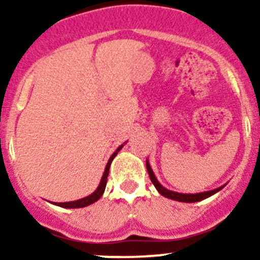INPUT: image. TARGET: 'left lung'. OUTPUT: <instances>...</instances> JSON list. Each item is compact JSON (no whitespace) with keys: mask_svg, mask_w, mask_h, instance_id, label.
Returning <instances> with one entry per match:
<instances>
[{"mask_svg":"<svg viewBox=\"0 0 260 260\" xmlns=\"http://www.w3.org/2000/svg\"><path fill=\"white\" fill-rule=\"evenodd\" d=\"M146 167H147V171H148L149 179H151L152 183H153V185H154V187L157 188V191H158V192L161 193L162 196H165V198L171 199V200L181 201V203H196V201H201V200H204V199L210 198L211 195L216 193L217 191H220L225 186V185L224 186H220V187L215 188V190L205 191V192H199V193H180V192H175V191H171V190H167V188H165L164 186H162L161 183L158 182V180H157L156 176H154L153 171H152L151 166H149L148 159H147V161H146Z\"/></svg>","mask_w":260,"mask_h":260,"instance_id":"left-lung-1","label":"left lung"}]
</instances>
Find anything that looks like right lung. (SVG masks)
Masks as SVG:
<instances>
[{
	"label": "right lung",
	"instance_id": "right-lung-1",
	"mask_svg": "<svg viewBox=\"0 0 260 260\" xmlns=\"http://www.w3.org/2000/svg\"><path fill=\"white\" fill-rule=\"evenodd\" d=\"M122 146L118 147L117 149H115V152L111 156V158H109L108 164H107L106 166V170H104V174H103V177H102L101 180V183H99L98 188H96L95 191H94L91 195L86 196V198H83L80 199V200H77V201H69V203H52L55 204V205L60 206V208H67V209H79V208H85V206L90 205V204L95 203V201H98L99 199L102 198V195H103L104 190H106V185H107V179H108V174H109V167H111V164L112 161H113V158L115 156H117L118 152L122 149Z\"/></svg>",
	"mask_w": 260,
	"mask_h": 260
}]
</instances>
